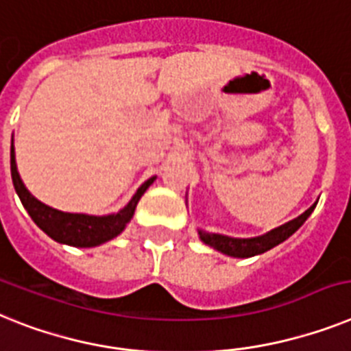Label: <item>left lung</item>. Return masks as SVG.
<instances>
[{"instance_id":"1","label":"left lung","mask_w":351,"mask_h":351,"mask_svg":"<svg viewBox=\"0 0 351 351\" xmlns=\"http://www.w3.org/2000/svg\"><path fill=\"white\" fill-rule=\"evenodd\" d=\"M316 205L317 202L314 203V205H311L303 214H300L298 217H294L293 221H289V223H285V225L282 226H276V228H273V230H269L264 235H258V237L237 239V237H228V235L208 234V232L198 230L199 239L205 244H208L210 248L225 253V255H230V257L246 258L253 257V255H261V253L267 252V250L275 248L276 244H280L284 243L285 239H289L291 235L307 221V217L311 216L312 210L316 208Z\"/></svg>"}]
</instances>
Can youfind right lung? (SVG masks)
Masks as SVG:
<instances>
[{"label":"right lung","instance_id":"right-lung-1","mask_svg":"<svg viewBox=\"0 0 351 351\" xmlns=\"http://www.w3.org/2000/svg\"><path fill=\"white\" fill-rule=\"evenodd\" d=\"M10 171L17 196H19L23 207L28 210L35 225L39 226L44 234H48L53 241L76 246V248H93V246H99V244L117 237L134 217L135 207H137L141 196L155 182V176L144 182L137 189V193L134 194V198L128 202V205L121 208L117 214L89 216V214H71V212L57 210V208L48 207L35 196H32L30 191L26 189L23 180H21L19 173H17L14 141H12L10 146Z\"/></svg>","mask_w":351,"mask_h":351}]
</instances>
